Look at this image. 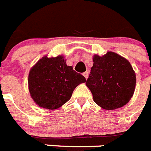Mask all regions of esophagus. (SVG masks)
<instances>
[{"label": "esophagus", "instance_id": "esophagus-1", "mask_svg": "<svg viewBox=\"0 0 151 151\" xmlns=\"http://www.w3.org/2000/svg\"><path fill=\"white\" fill-rule=\"evenodd\" d=\"M83 76L85 77L86 79H87L88 76H89V72H83Z\"/></svg>", "mask_w": 151, "mask_h": 151}]
</instances>
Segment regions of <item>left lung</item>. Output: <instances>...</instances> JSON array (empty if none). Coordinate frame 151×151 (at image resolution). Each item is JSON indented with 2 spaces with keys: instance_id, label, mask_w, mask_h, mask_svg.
<instances>
[{
  "instance_id": "1",
  "label": "left lung",
  "mask_w": 151,
  "mask_h": 151,
  "mask_svg": "<svg viewBox=\"0 0 151 151\" xmlns=\"http://www.w3.org/2000/svg\"><path fill=\"white\" fill-rule=\"evenodd\" d=\"M93 65L86 85L95 103L105 110L125 105L134 93L137 78L127 59L112 51L94 55Z\"/></svg>"
}]
</instances>
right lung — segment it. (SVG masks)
<instances>
[{
  "mask_svg": "<svg viewBox=\"0 0 151 151\" xmlns=\"http://www.w3.org/2000/svg\"><path fill=\"white\" fill-rule=\"evenodd\" d=\"M85 77L66 64L64 56L43 57L29 73L30 96L40 108L58 109L72 96L77 86L85 83Z\"/></svg>",
  "mask_w": 151,
  "mask_h": 151,
  "instance_id": "obj_1",
  "label": "right lung"
}]
</instances>
